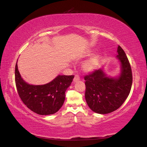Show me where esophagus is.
Listing matches in <instances>:
<instances>
[{
  "label": "esophagus",
  "instance_id": "1",
  "mask_svg": "<svg viewBox=\"0 0 147 147\" xmlns=\"http://www.w3.org/2000/svg\"><path fill=\"white\" fill-rule=\"evenodd\" d=\"M74 82H78L80 80V77L78 76V75H75V76L74 78Z\"/></svg>",
  "mask_w": 147,
  "mask_h": 147
}]
</instances>
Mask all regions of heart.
I'll return each instance as SVG.
<instances>
[{"instance_id":"b5f03b06","label":"heart","mask_w":147,"mask_h":147,"mask_svg":"<svg viewBox=\"0 0 147 147\" xmlns=\"http://www.w3.org/2000/svg\"><path fill=\"white\" fill-rule=\"evenodd\" d=\"M99 58H100L99 54H95V55L92 56L89 60L84 63L83 65L84 70L86 72H90V71H93L97 66Z\"/></svg>"}]
</instances>
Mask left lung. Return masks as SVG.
<instances>
[{
	"instance_id": "obj_1",
	"label": "left lung",
	"mask_w": 147,
	"mask_h": 147,
	"mask_svg": "<svg viewBox=\"0 0 147 147\" xmlns=\"http://www.w3.org/2000/svg\"><path fill=\"white\" fill-rule=\"evenodd\" d=\"M118 59L121 73L118 78L106 76L101 69L94 70L84 76L85 99L92 111L107 114L117 110L127 100L132 85V71L125 51L118 46Z\"/></svg>"
}]
</instances>
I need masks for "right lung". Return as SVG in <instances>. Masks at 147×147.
Wrapping results in <instances>:
<instances>
[{"mask_svg":"<svg viewBox=\"0 0 147 147\" xmlns=\"http://www.w3.org/2000/svg\"><path fill=\"white\" fill-rule=\"evenodd\" d=\"M73 78L74 75H59L47 84L30 85L22 79L16 64L15 81L19 96L27 108L38 115L54 114L59 110Z\"/></svg>","mask_w":147,"mask_h":147,"instance_id":"right-lung-1","label":"right lung"}]
</instances>
